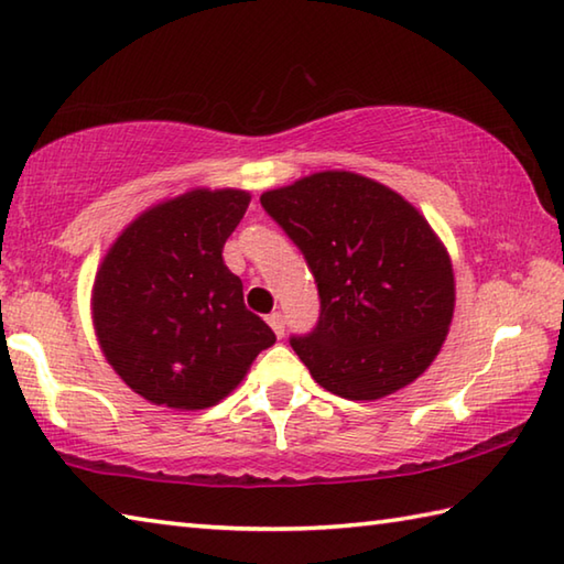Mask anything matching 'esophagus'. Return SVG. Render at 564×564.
I'll return each instance as SVG.
<instances>
[{
  "label": "esophagus",
  "mask_w": 564,
  "mask_h": 564,
  "mask_svg": "<svg viewBox=\"0 0 564 564\" xmlns=\"http://www.w3.org/2000/svg\"><path fill=\"white\" fill-rule=\"evenodd\" d=\"M267 323L271 325V329L275 333V337H283L285 323H283V315H281V313H271V315L267 317Z\"/></svg>",
  "instance_id": "esophagus-1"
}]
</instances>
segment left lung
Returning a JSON list of instances; mask_svg holds the SVG:
<instances>
[{
  "instance_id": "1",
  "label": "left lung",
  "mask_w": 564,
  "mask_h": 564,
  "mask_svg": "<svg viewBox=\"0 0 564 564\" xmlns=\"http://www.w3.org/2000/svg\"><path fill=\"white\" fill-rule=\"evenodd\" d=\"M261 205L315 275L317 327L291 339L311 377L349 401H379L423 377L455 315V271L421 209L355 171L311 173Z\"/></svg>"
}]
</instances>
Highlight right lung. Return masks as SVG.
I'll list each match as a JSON object with an SVG mask.
<instances>
[{"label":"right lung","instance_id":"obj_1","mask_svg":"<svg viewBox=\"0 0 564 564\" xmlns=\"http://www.w3.org/2000/svg\"><path fill=\"white\" fill-rule=\"evenodd\" d=\"M249 203L239 187H191L143 209L99 261L90 295L97 345L153 405H217L275 341L223 261Z\"/></svg>","mask_w":564,"mask_h":564}]
</instances>
